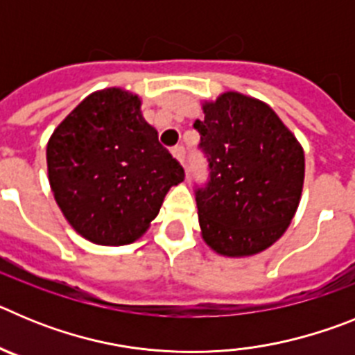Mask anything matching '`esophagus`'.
Masks as SVG:
<instances>
[{"instance_id":"34e87169","label":"esophagus","mask_w":355,"mask_h":355,"mask_svg":"<svg viewBox=\"0 0 355 355\" xmlns=\"http://www.w3.org/2000/svg\"><path fill=\"white\" fill-rule=\"evenodd\" d=\"M172 155H174L175 158L180 159L181 165H184V155H187V150H184L183 146H175L174 149H172Z\"/></svg>"}]
</instances>
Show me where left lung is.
I'll return each instance as SVG.
<instances>
[{
    "mask_svg": "<svg viewBox=\"0 0 355 355\" xmlns=\"http://www.w3.org/2000/svg\"><path fill=\"white\" fill-rule=\"evenodd\" d=\"M193 128L208 163L205 183H193L202 238L224 256L261 252L297 211L302 147L270 106L236 92L205 105Z\"/></svg>",
    "mask_w": 355,
    "mask_h": 355,
    "instance_id": "obj_1",
    "label": "left lung"
}]
</instances>
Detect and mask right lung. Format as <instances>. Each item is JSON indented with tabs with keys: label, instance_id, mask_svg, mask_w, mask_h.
<instances>
[{
	"label": "right lung",
	"instance_id": "obj_1",
	"mask_svg": "<svg viewBox=\"0 0 355 355\" xmlns=\"http://www.w3.org/2000/svg\"><path fill=\"white\" fill-rule=\"evenodd\" d=\"M55 199L81 236L126 245L146 233L168 188L184 180L181 163L140 114V99L121 89L89 96L48 144Z\"/></svg>",
	"mask_w": 355,
	"mask_h": 355
}]
</instances>
